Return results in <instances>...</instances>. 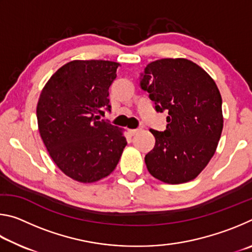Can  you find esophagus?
Returning a JSON list of instances; mask_svg holds the SVG:
<instances>
[{
  "instance_id": "esophagus-1",
  "label": "esophagus",
  "mask_w": 252,
  "mask_h": 252,
  "mask_svg": "<svg viewBox=\"0 0 252 252\" xmlns=\"http://www.w3.org/2000/svg\"><path fill=\"white\" fill-rule=\"evenodd\" d=\"M141 131V129H131L129 130V134L132 136V135H135L136 133H139V132Z\"/></svg>"
}]
</instances>
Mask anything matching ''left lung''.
<instances>
[{
	"mask_svg": "<svg viewBox=\"0 0 252 252\" xmlns=\"http://www.w3.org/2000/svg\"><path fill=\"white\" fill-rule=\"evenodd\" d=\"M140 79L157 112H168L165 130H150L156 143L144 158L148 171L169 185L193 180L215 155L222 132L218 87L201 66L182 58L149 63Z\"/></svg>",
	"mask_w": 252,
	"mask_h": 252,
	"instance_id": "left-lung-1",
	"label": "left lung"
}]
</instances>
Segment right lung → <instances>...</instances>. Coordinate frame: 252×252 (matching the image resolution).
<instances>
[{
	"mask_svg": "<svg viewBox=\"0 0 252 252\" xmlns=\"http://www.w3.org/2000/svg\"><path fill=\"white\" fill-rule=\"evenodd\" d=\"M120 63L74 60L51 76L36 105L37 126L50 157L61 171L82 183L113 172L126 140L104 120L109 88Z\"/></svg>",
	"mask_w": 252,
	"mask_h": 252,
	"instance_id": "right-lung-1",
	"label": "right lung"
}]
</instances>
